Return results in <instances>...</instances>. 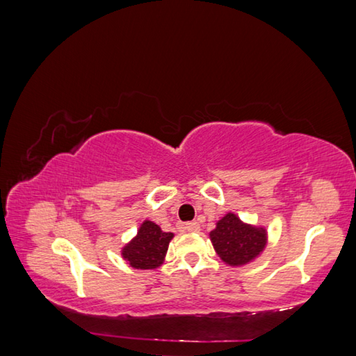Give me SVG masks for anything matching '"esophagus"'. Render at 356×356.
<instances>
[{"mask_svg": "<svg viewBox=\"0 0 356 356\" xmlns=\"http://www.w3.org/2000/svg\"><path fill=\"white\" fill-rule=\"evenodd\" d=\"M185 228L188 229V232H191V233H197L199 229H200V225L197 224V222H188V224L185 225Z\"/></svg>", "mask_w": 356, "mask_h": 356, "instance_id": "esophagus-1", "label": "esophagus"}]
</instances>
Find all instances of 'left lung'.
Wrapping results in <instances>:
<instances>
[{
	"label": "left lung",
	"mask_w": 356,
	"mask_h": 356,
	"mask_svg": "<svg viewBox=\"0 0 356 356\" xmlns=\"http://www.w3.org/2000/svg\"><path fill=\"white\" fill-rule=\"evenodd\" d=\"M216 253L229 267H243L257 259L268 243L266 227L243 222L238 214L227 213L210 232Z\"/></svg>",
	"instance_id": "obj_1"
}]
</instances>
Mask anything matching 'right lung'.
<instances>
[{
	"label": "right lung",
	"instance_id": "right-lung-1",
	"mask_svg": "<svg viewBox=\"0 0 356 356\" xmlns=\"http://www.w3.org/2000/svg\"><path fill=\"white\" fill-rule=\"evenodd\" d=\"M172 238L174 233H166L154 222L146 219L134 238L122 247V257L132 268L156 270L165 262Z\"/></svg>",
	"mask_w": 356,
	"mask_h": 356
}]
</instances>
